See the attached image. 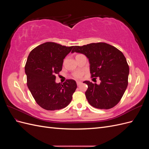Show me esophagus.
<instances>
[{
	"instance_id": "1",
	"label": "esophagus",
	"mask_w": 149,
	"mask_h": 149,
	"mask_svg": "<svg viewBox=\"0 0 149 149\" xmlns=\"http://www.w3.org/2000/svg\"><path fill=\"white\" fill-rule=\"evenodd\" d=\"M76 83H77L78 86H79L80 84H81L82 82L81 81H76Z\"/></svg>"
}]
</instances>
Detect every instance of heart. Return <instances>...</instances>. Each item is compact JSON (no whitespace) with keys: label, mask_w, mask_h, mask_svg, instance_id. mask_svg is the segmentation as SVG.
<instances>
[{"label":"heart","mask_w":149,"mask_h":149,"mask_svg":"<svg viewBox=\"0 0 149 149\" xmlns=\"http://www.w3.org/2000/svg\"><path fill=\"white\" fill-rule=\"evenodd\" d=\"M83 72H77V73H76L74 74V77L76 78H79L83 76Z\"/></svg>","instance_id":"heart-1"}]
</instances>
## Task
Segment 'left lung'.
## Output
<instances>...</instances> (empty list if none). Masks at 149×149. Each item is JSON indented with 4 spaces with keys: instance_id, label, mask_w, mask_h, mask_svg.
<instances>
[{
    "instance_id": "1",
    "label": "left lung",
    "mask_w": 149,
    "mask_h": 149,
    "mask_svg": "<svg viewBox=\"0 0 149 149\" xmlns=\"http://www.w3.org/2000/svg\"><path fill=\"white\" fill-rule=\"evenodd\" d=\"M74 52L88 58L91 77H99L101 81L99 84L83 82L88 86L85 95L90 105L101 109L114 107L128 85L129 68L123 53L106 43L74 46L71 53Z\"/></svg>"
}]
</instances>
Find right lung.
Returning a JSON list of instances; mask_svg holds the SVG:
<instances>
[{
    "label": "right lung",
    "mask_w": 149,
    "mask_h": 149,
    "mask_svg": "<svg viewBox=\"0 0 149 149\" xmlns=\"http://www.w3.org/2000/svg\"><path fill=\"white\" fill-rule=\"evenodd\" d=\"M73 47H65L46 42L31 51L26 60L25 72L27 86L38 104L48 111L66 107L77 88L74 80L63 84L55 82L56 74L62 70L63 60Z\"/></svg>",
    "instance_id": "right-lung-1"
}]
</instances>
